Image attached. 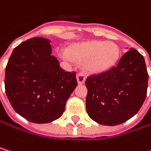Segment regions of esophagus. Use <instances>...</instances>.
Returning <instances> with one entry per match:
<instances>
[{
  "label": "esophagus",
  "instance_id": "obj_1",
  "mask_svg": "<svg viewBox=\"0 0 151 151\" xmlns=\"http://www.w3.org/2000/svg\"><path fill=\"white\" fill-rule=\"evenodd\" d=\"M77 80H78V84H84L85 81H86V75L82 73H79L77 74Z\"/></svg>",
  "mask_w": 151,
  "mask_h": 151
}]
</instances>
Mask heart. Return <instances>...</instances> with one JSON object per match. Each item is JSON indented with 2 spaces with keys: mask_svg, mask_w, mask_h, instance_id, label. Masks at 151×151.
<instances>
[{
  "mask_svg": "<svg viewBox=\"0 0 151 151\" xmlns=\"http://www.w3.org/2000/svg\"><path fill=\"white\" fill-rule=\"evenodd\" d=\"M59 56L65 61L77 59L91 73H101L111 69L120 58V49L114 42L87 41L78 43L68 50L60 49Z\"/></svg>",
  "mask_w": 151,
  "mask_h": 151,
  "instance_id": "b5f03b06",
  "label": "heart"
}]
</instances>
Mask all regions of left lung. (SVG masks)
I'll return each instance as SVG.
<instances>
[{"instance_id":"1","label":"left lung","mask_w":151,"mask_h":151,"mask_svg":"<svg viewBox=\"0 0 151 151\" xmlns=\"http://www.w3.org/2000/svg\"><path fill=\"white\" fill-rule=\"evenodd\" d=\"M144 58L131 48L116 66L86 79V112L94 122L115 126L132 118L143 104L148 88Z\"/></svg>"}]
</instances>
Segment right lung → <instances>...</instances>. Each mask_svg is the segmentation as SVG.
I'll return each instance as SVG.
<instances>
[{
	"label": "right lung",
	"instance_id": "right-lung-1",
	"mask_svg": "<svg viewBox=\"0 0 151 151\" xmlns=\"http://www.w3.org/2000/svg\"><path fill=\"white\" fill-rule=\"evenodd\" d=\"M50 41L33 37L15 47L5 70V91L15 111L35 123L58 119L78 85L51 55Z\"/></svg>",
	"mask_w": 151,
	"mask_h": 151
}]
</instances>
